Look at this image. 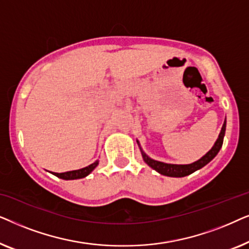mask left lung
I'll return each mask as SVG.
<instances>
[{
    "label": "left lung",
    "mask_w": 249,
    "mask_h": 249,
    "mask_svg": "<svg viewBox=\"0 0 249 249\" xmlns=\"http://www.w3.org/2000/svg\"><path fill=\"white\" fill-rule=\"evenodd\" d=\"M226 127H227V121L224 120L223 125H222V128H221V131L219 134V137H217L216 142H214L212 148H211L205 155H203L199 160L190 163V164H171V163H164V162L156 161V160H153L149 158V156L146 154L144 151H142V148L139 147L142 152V160H144L146 164H147L148 166H151L152 169H154L156 172L160 173V175H163L166 177H173V178H181V177L189 176L195 171H197V170L202 169L203 166H205L207 163H210L217 155V153L220 152L221 147H222L224 134H226ZM137 142H138V141H137Z\"/></svg>",
    "instance_id": "obj_1"
}]
</instances>
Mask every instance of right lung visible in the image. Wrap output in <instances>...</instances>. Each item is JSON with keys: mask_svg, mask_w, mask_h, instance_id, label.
I'll list each match as a JSON object with an SVG mask.
<instances>
[{"mask_svg": "<svg viewBox=\"0 0 249 249\" xmlns=\"http://www.w3.org/2000/svg\"><path fill=\"white\" fill-rule=\"evenodd\" d=\"M98 160H96L94 163H91L90 165L85 166L83 169L79 170H72V171H67V172H62V173H56V172H52L54 176H56L57 178L63 179V180H74V179H81L87 177L89 173L93 171V170L96 168L98 165Z\"/></svg>", "mask_w": 249, "mask_h": 249, "instance_id": "1", "label": "right lung"}]
</instances>
